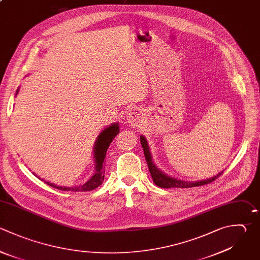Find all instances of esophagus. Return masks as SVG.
<instances>
[{"label":"esophagus","instance_id":"1","mask_svg":"<svg viewBox=\"0 0 260 260\" xmlns=\"http://www.w3.org/2000/svg\"><path fill=\"white\" fill-rule=\"evenodd\" d=\"M141 112L137 108H130L127 112V122L131 127H136L141 122Z\"/></svg>","mask_w":260,"mask_h":260}]
</instances>
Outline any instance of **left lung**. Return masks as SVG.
Listing matches in <instances>:
<instances>
[{
	"instance_id": "obj_1",
	"label": "left lung",
	"mask_w": 260,
	"mask_h": 260,
	"mask_svg": "<svg viewBox=\"0 0 260 260\" xmlns=\"http://www.w3.org/2000/svg\"><path fill=\"white\" fill-rule=\"evenodd\" d=\"M140 142L144 151V156L148 166V170L150 172V175L153 179V183L160 187V188H190V187H196V186H202L205 184H209L211 182H213L214 180H216L221 173H219L218 175L214 176L211 179H207V180H203V181H198V182H186V181H181V180H177L174 178H171L167 175H165L162 172H160L158 169H156V167L153 165L152 160H151V155L149 152V147L147 145V141L145 140V138L143 136H140Z\"/></svg>"
}]
</instances>
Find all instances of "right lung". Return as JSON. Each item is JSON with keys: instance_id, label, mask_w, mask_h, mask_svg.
I'll list each match as a JSON object with an SVG mask.
<instances>
[{"instance_id": "1", "label": "right lung", "mask_w": 260, "mask_h": 260, "mask_svg": "<svg viewBox=\"0 0 260 260\" xmlns=\"http://www.w3.org/2000/svg\"><path fill=\"white\" fill-rule=\"evenodd\" d=\"M18 92V90H17ZM16 92V93H17ZM119 133V123L117 124H113L112 126L108 127L107 129H105L99 136V138L96 139L95 145H94V158H95V174L92 176V178L86 182L85 184L78 186V187H74V188H68V187H61V186H56L52 183L46 182L48 185H50L51 187L57 188L59 190H63V191H74V192H78V191H90L93 190L95 188H98L99 186H101L104 182L105 179V168H104V159L106 157V153L107 150L110 146V144L112 143V141L114 140V138L118 135ZM41 180V178H39Z\"/></svg>"}]
</instances>
